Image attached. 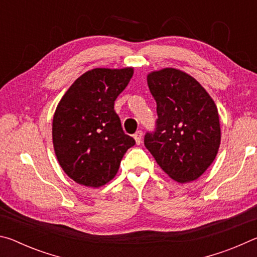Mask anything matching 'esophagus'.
Listing matches in <instances>:
<instances>
[{
	"instance_id": "34e87169",
	"label": "esophagus",
	"mask_w": 257,
	"mask_h": 257,
	"mask_svg": "<svg viewBox=\"0 0 257 257\" xmlns=\"http://www.w3.org/2000/svg\"><path fill=\"white\" fill-rule=\"evenodd\" d=\"M134 138H135V141H136V144L137 145H141L142 138H143V132H141V130H138L136 134H134Z\"/></svg>"
}]
</instances>
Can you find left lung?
<instances>
[{"label":"left lung","instance_id":"obj_1","mask_svg":"<svg viewBox=\"0 0 257 257\" xmlns=\"http://www.w3.org/2000/svg\"><path fill=\"white\" fill-rule=\"evenodd\" d=\"M147 84L156 102L155 130L144 144L161 169L178 182L194 181L210 167L221 142L219 113L210 95L186 72L153 71Z\"/></svg>","mask_w":257,"mask_h":257}]
</instances>
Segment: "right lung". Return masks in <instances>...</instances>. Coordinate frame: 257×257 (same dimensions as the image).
<instances>
[{
	"instance_id": "obj_1",
	"label": "right lung",
	"mask_w": 257,
	"mask_h": 257,
	"mask_svg": "<svg viewBox=\"0 0 257 257\" xmlns=\"http://www.w3.org/2000/svg\"><path fill=\"white\" fill-rule=\"evenodd\" d=\"M133 68H96L81 75L61 98L53 116L55 155L73 181L101 187L114 178L128 149L114 101L127 87Z\"/></svg>"
}]
</instances>
